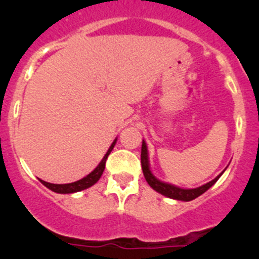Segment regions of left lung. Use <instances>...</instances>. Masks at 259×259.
Masks as SVG:
<instances>
[{
  "label": "left lung",
  "instance_id": "obj_1",
  "mask_svg": "<svg viewBox=\"0 0 259 259\" xmlns=\"http://www.w3.org/2000/svg\"><path fill=\"white\" fill-rule=\"evenodd\" d=\"M141 167L142 171H144L145 179L148 183V185L152 187L153 190H156L157 192L162 194L163 196H167L169 198H173V200H179V201H192L196 197L201 196L203 192H206L210 186H213L217 183V180L222 177V174L224 171H222L215 179H213L209 183L204 184L200 187H196V189H181V187L174 186L171 184L163 183L157 179L156 177L152 174L150 169V163H148V153H147V146L146 142L142 140V147H141Z\"/></svg>",
  "mask_w": 259,
  "mask_h": 259
}]
</instances>
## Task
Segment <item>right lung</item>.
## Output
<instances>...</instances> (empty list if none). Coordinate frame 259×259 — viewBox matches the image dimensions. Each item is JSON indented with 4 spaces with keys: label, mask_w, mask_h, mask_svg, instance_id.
I'll return each mask as SVG.
<instances>
[{
    "label": "right lung",
    "mask_w": 259,
    "mask_h": 259,
    "mask_svg": "<svg viewBox=\"0 0 259 259\" xmlns=\"http://www.w3.org/2000/svg\"><path fill=\"white\" fill-rule=\"evenodd\" d=\"M115 142H117V139L113 141V144L111 145V147L108 148V151H107L105 157H103L102 160L100 162V164L97 165V167L95 168L90 174L86 175L85 178H82V179L74 181V183H70V184H51L44 180H40V181L47 187V189L52 190L53 192H57V194H74V192H78V191H81V190L89 189L90 186L95 185V184L100 180L101 175L103 174V170H105V167H106V160L108 158L109 153L112 152Z\"/></svg>",
    "instance_id": "right-lung-1"
}]
</instances>
